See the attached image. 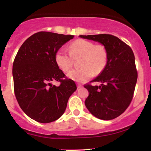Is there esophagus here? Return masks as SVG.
Returning a JSON list of instances; mask_svg holds the SVG:
<instances>
[{
  "label": "esophagus",
  "mask_w": 151,
  "mask_h": 151,
  "mask_svg": "<svg viewBox=\"0 0 151 151\" xmlns=\"http://www.w3.org/2000/svg\"><path fill=\"white\" fill-rule=\"evenodd\" d=\"M82 87V85L81 84H80V83H78V88H81Z\"/></svg>",
  "instance_id": "obj_1"
}]
</instances>
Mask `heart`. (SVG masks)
<instances>
[{
    "label": "heart",
    "instance_id": "b5f03b06",
    "mask_svg": "<svg viewBox=\"0 0 151 151\" xmlns=\"http://www.w3.org/2000/svg\"><path fill=\"white\" fill-rule=\"evenodd\" d=\"M81 56L79 69L71 70L68 77L77 82H84L93 76L99 74L106 67L108 53L104 46L96 45L91 41L80 39L73 41L69 46V53L60 49L55 55L58 67L64 72L69 71L73 66V58Z\"/></svg>",
    "mask_w": 151,
    "mask_h": 151
}]
</instances>
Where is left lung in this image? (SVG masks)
<instances>
[{"label":"left lung","instance_id":"8db88e82","mask_svg":"<svg viewBox=\"0 0 151 151\" xmlns=\"http://www.w3.org/2000/svg\"><path fill=\"white\" fill-rule=\"evenodd\" d=\"M80 37L100 42L108 53L106 67L90 82H100L101 85L84 84L89 93L85 100L86 108L99 119L110 120L116 118L124 112L133 98L137 71L133 50L122 40L111 34Z\"/></svg>","mask_w":151,"mask_h":151}]
</instances>
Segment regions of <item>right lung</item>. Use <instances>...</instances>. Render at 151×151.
<instances>
[{
    "instance_id": "1",
    "label": "right lung",
    "mask_w": 151,
    "mask_h": 151,
    "mask_svg": "<svg viewBox=\"0 0 151 151\" xmlns=\"http://www.w3.org/2000/svg\"><path fill=\"white\" fill-rule=\"evenodd\" d=\"M71 35L40 32L20 47L13 63L14 89L18 104L30 118L49 123L60 118L77 89L55 60L57 51L73 38ZM60 81L57 87L51 84Z\"/></svg>"
}]
</instances>
